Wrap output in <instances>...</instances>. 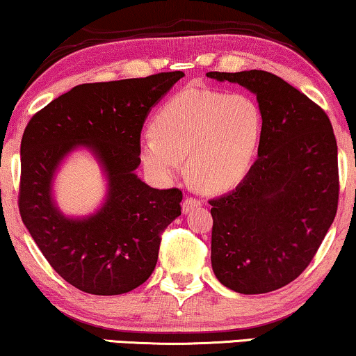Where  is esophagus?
Masks as SVG:
<instances>
[{"label": "esophagus", "instance_id": "obj_1", "mask_svg": "<svg viewBox=\"0 0 356 356\" xmlns=\"http://www.w3.org/2000/svg\"><path fill=\"white\" fill-rule=\"evenodd\" d=\"M197 206H201V201H199V199H196V197H186L183 201V204H181V209H183L184 213H188L189 211H191V209L197 207Z\"/></svg>", "mask_w": 356, "mask_h": 356}]
</instances>
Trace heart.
Instances as JSON below:
<instances>
[{"label": "heart", "mask_w": 356, "mask_h": 356, "mask_svg": "<svg viewBox=\"0 0 356 356\" xmlns=\"http://www.w3.org/2000/svg\"><path fill=\"white\" fill-rule=\"evenodd\" d=\"M154 133L140 139V160L150 177L168 183L188 173L209 193L228 191L251 172L262 138V111L245 94L188 87L155 115Z\"/></svg>", "instance_id": "b5f03b06"}]
</instances>
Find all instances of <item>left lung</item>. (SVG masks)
<instances>
[{"mask_svg": "<svg viewBox=\"0 0 356 356\" xmlns=\"http://www.w3.org/2000/svg\"><path fill=\"white\" fill-rule=\"evenodd\" d=\"M256 95L262 138L248 177L211 199V261L227 289L267 293L293 282L319 250L339 204L337 140L325 111L267 71L207 72Z\"/></svg>", "mask_w": 356, "mask_h": 356, "instance_id": "8db88e82", "label": "left lung"}]
</instances>
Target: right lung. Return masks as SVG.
<instances>
[{"mask_svg": "<svg viewBox=\"0 0 356 356\" xmlns=\"http://www.w3.org/2000/svg\"><path fill=\"white\" fill-rule=\"evenodd\" d=\"M181 71L72 87L32 116L21 143L19 212L38 250L76 289L121 295L149 279L162 232L181 216L178 188L155 189L138 178L140 131L149 111ZM77 147L89 148L107 177L106 202L82 219L52 201V179Z\"/></svg>", "mask_w": 356, "mask_h": 356, "instance_id": "right-lung-1", "label": "right lung"}]
</instances>
